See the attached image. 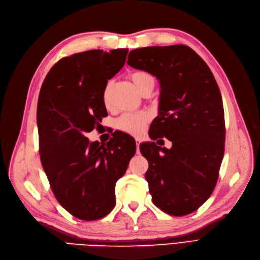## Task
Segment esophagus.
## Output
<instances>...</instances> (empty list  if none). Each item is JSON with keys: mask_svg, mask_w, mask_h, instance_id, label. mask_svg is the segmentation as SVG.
<instances>
[{"mask_svg": "<svg viewBox=\"0 0 260 260\" xmlns=\"http://www.w3.org/2000/svg\"><path fill=\"white\" fill-rule=\"evenodd\" d=\"M136 144H137V149H138V153H140V140L136 139Z\"/></svg>", "mask_w": 260, "mask_h": 260, "instance_id": "1", "label": "esophagus"}]
</instances>
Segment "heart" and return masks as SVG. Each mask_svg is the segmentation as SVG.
<instances>
[{"mask_svg": "<svg viewBox=\"0 0 260 260\" xmlns=\"http://www.w3.org/2000/svg\"><path fill=\"white\" fill-rule=\"evenodd\" d=\"M129 77L140 93H142L147 86L154 85L153 76L146 72H142V70L133 72ZM109 92H111V83H107L103 93H102V99H103L105 105H108L109 103ZM147 120L148 115L145 112L127 113L118 118L116 121V127L122 132L129 133V135L139 136L143 132Z\"/></svg>", "mask_w": 260, "mask_h": 260, "instance_id": "b5f03b06", "label": "heart"}]
</instances>
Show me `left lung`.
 <instances>
[{
	"label": "left lung",
	"instance_id": "obj_1",
	"mask_svg": "<svg viewBox=\"0 0 260 260\" xmlns=\"http://www.w3.org/2000/svg\"><path fill=\"white\" fill-rule=\"evenodd\" d=\"M127 62L158 80L159 112L148 135L173 142L171 149L158 147V141L140 144L152 201L168 215L191 214L214 191L224 153V112L215 77L182 44L136 49Z\"/></svg>",
	"mask_w": 260,
	"mask_h": 260
}]
</instances>
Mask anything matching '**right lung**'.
Instances as JSON below:
<instances>
[{
    "label": "right lung",
    "mask_w": 260,
    "mask_h": 260,
    "mask_svg": "<svg viewBox=\"0 0 260 260\" xmlns=\"http://www.w3.org/2000/svg\"><path fill=\"white\" fill-rule=\"evenodd\" d=\"M128 49L91 50L59 59L42 83L37 108L39 152L52 191L78 219L105 217L115 185L136 154V141L118 132L106 144L85 133L107 115L102 93L123 67Z\"/></svg>",
    "instance_id": "obj_1"
}]
</instances>
